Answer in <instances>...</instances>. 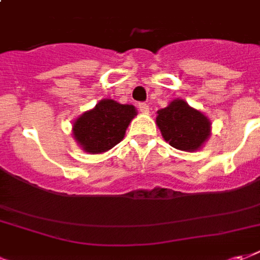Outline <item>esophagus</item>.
Listing matches in <instances>:
<instances>
[{
	"label": "esophagus",
	"instance_id": "1",
	"mask_svg": "<svg viewBox=\"0 0 260 260\" xmlns=\"http://www.w3.org/2000/svg\"><path fill=\"white\" fill-rule=\"evenodd\" d=\"M138 108H140V111L143 112V113H148L149 112L148 104H140V105H138Z\"/></svg>",
	"mask_w": 260,
	"mask_h": 260
}]
</instances>
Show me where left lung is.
Here are the masks:
<instances>
[{"label": "left lung", "instance_id": "left-lung-1", "mask_svg": "<svg viewBox=\"0 0 260 260\" xmlns=\"http://www.w3.org/2000/svg\"><path fill=\"white\" fill-rule=\"evenodd\" d=\"M156 124L165 141L176 149L194 152L210 136V120L183 100H173L159 109Z\"/></svg>", "mask_w": 260, "mask_h": 260}]
</instances>
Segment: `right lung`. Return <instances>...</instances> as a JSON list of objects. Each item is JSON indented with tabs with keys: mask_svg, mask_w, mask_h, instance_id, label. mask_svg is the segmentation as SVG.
Returning <instances> with one entry per match:
<instances>
[{
	"mask_svg": "<svg viewBox=\"0 0 260 260\" xmlns=\"http://www.w3.org/2000/svg\"><path fill=\"white\" fill-rule=\"evenodd\" d=\"M137 111L133 105L113 100H101L73 123V137L83 151L102 153L113 148L124 138L126 128Z\"/></svg>",
	"mask_w": 260,
	"mask_h": 260,
	"instance_id": "1",
	"label": "right lung"
}]
</instances>
